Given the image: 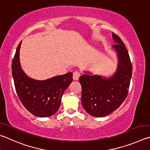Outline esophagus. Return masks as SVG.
Returning <instances> with one entry per match:
<instances>
[{
	"label": "esophagus",
	"mask_w": 150,
	"mask_h": 150,
	"mask_svg": "<svg viewBox=\"0 0 150 150\" xmlns=\"http://www.w3.org/2000/svg\"><path fill=\"white\" fill-rule=\"evenodd\" d=\"M80 76V72L78 71H75L73 73V79L74 80H78L79 79Z\"/></svg>",
	"instance_id": "34e87169"
}]
</instances>
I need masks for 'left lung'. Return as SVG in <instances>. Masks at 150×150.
Listing matches in <instances>:
<instances>
[{"mask_svg":"<svg viewBox=\"0 0 150 150\" xmlns=\"http://www.w3.org/2000/svg\"><path fill=\"white\" fill-rule=\"evenodd\" d=\"M119 63L117 72L109 78L98 75L83 74L80 77L82 86V104L91 116L103 117L119 108L127 98L132 74L129 54L122 41L112 33Z\"/></svg>","mask_w":150,"mask_h":150,"instance_id":"obj_1","label":"left lung"}]
</instances>
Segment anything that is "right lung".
Listing matches in <instances>:
<instances>
[{"instance_id": "add662e5", "label": "right lung", "mask_w": 150, "mask_h": 150, "mask_svg": "<svg viewBox=\"0 0 150 150\" xmlns=\"http://www.w3.org/2000/svg\"><path fill=\"white\" fill-rule=\"evenodd\" d=\"M18 45L12 63V72L17 95L23 105L31 114L39 117L54 115L59 109L62 96L72 82V73L57 76L45 80L28 77L21 68Z\"/></svg>"}]
</instances>
